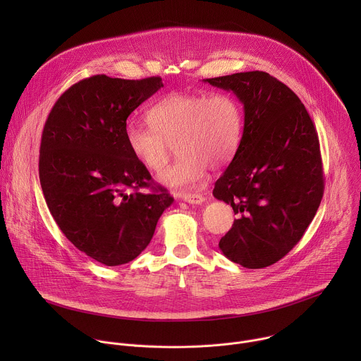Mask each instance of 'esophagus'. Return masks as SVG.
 I'll list each match as a JSON object with an SVG mask.
<instances>
[{
    "instance_id": "1",
    "label": "esophagus",
    "mask_w": 361,
    "mask_h": 361,
    "mask_svg": "<svg viewBox=\"0 0 361 361\" xmlns=\"http://www.w3.org/2000/svg\"><path fill=\"white\" fill-rule=\"evenodd\" d=\"M181 200H184V201L188 202V204H201L205 198H204L202 194L194 192V194H183V195H181Z\"/></svg>"
}]
</instances>
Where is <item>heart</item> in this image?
<instances>
[{
  "label": "heart",
  "instance_id": "heart-1",
  "mask_svg": "<svg viewBox=\"0 0 361 361\" xmlns=\"http://www.w3.org/2000/svg\"><path fill=\"white\" fill-rule=\"evenodd\" d=\"M147 121L149 127L127 124V147L142 167L159 173L176 145L180 159L159 176L174 190L202 184L210 167L219 170L230 163L240 142L241 109L227 92H170L147 111Z\"/></svg>",
  "mask_w": 361,
  "mask_h": 361
}]
</instances>
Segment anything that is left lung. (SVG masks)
<instances>
[{
    "instance_id": "8db88e82",
    "label": "left lung",
    "mask_w": 361,
    "mask_h": 361,
    "mask_svg": "<svg viewBox=\"0 0 361 361\" xmlns=\"http://www.w3.org/2000/svg\"><path fill=\"white\" fill-rule=\"evenodd\" d=\"M204 82L233 91L244 110L238 148L213 190L238 214L219 247L245 269L269 267L301 240L322 202L316 127L300 98L264 71Z\"/></svg>"
}]
</instances>
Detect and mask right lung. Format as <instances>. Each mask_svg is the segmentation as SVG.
<instances>
[{
    "label": "right lung",
    "mask_w": 361,
    "mask_h": 361,
    "mask_svg": "<svg viewBox=\"0 0 361 361\" xmlns=\"http://www.w3.org/2000/svg\"><path fill=\"white\" fill-rule=\"evenodd\" d=\"M161 87L160 77L81 80L57 99L42 130L38 170L48 210L80 251L104 266L134 260L174 201L152 184L124 137L128 116Z\"/></svg>",
    "instance_id": "1"
}]
</instances>
